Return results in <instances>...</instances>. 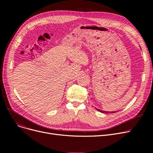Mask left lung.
Returning a JSON list of instances; mask_svg holds the SVG:
<instances>
[{"mask_svg":"<svg viewBox=\"0 0 153 153\" xmlns=\"http://www.w3.org/2000/svg\"><path fill=\"white\" fill-rule=\"evenodd\" d=\"M98 111L102 112V113H105V114H108V113H115L116 111H103L102 110H100V109H98V108H96Z\"/></svg>","mask_w":153,"mask_h":153,"instance_id":"left-lung-1","label":"left lung"}]
</instances>
